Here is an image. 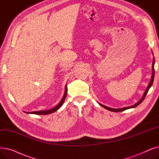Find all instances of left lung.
Instances as JSON below:
<instances>
[{
	"instance_id": "8db88e82",
	"label": "left lung",
	"mask_w": 159,
	"mask_h": 159,
	"mask_svg": "<svg viewBox=\"0 0 159 159\" xmlns=\"http://www.w3.org/2000/svg\"><path fill=\"white\" fill-rule=\"evenodd\" d=\"M152 53H153V52H152ZM154 64H155V58L153 57V64H152V77H151V80H150V82H149V84H148V87H147V88H146V91H145V92H144V94H143V97H142L141 99L140 100V101H139V102H137L135 104L133 105V106H128V107H122V108H119V109H114V108L109 107L106 106H104V105H102V104H101L98 103V104H100V106H101L102 107H104L105 109H106V110H109V111H114V112H119V111H124V110H128V109H130V108L135 107H137L138 105H139L142 102H143V101H144V99L146 95H147V93H148V91H149V88H151V86H152V84H153V80H154V76H155Z\"/></svg>"
}]
</instances>
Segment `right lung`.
<instances>
[{
    "mask_svg": "<svg viewBox=\"0 0 159 159\" xmlns=\"http://www.w3.org/2000/svg\"><path fill=\"white\" fill-rule=\"evenodd\" d=\"M66 94H67V86H66V88H65V93H64V95L61 100V101L59 102V104H58V105H57L55 107L52 108V109H50L49 110H45V111H32V112H26L24 111L25 113H32V114H35V115H48V114H50L52 113H53L55 111H56L57 110L59 109V108L62 106L64 100H65V98L66 97Z\"/></svg>",
    "mask_w": 159,
    "mask_h": 159,
    "instance_id": "right-lung-1",
    "label": "right lung"
}]
</instances>
